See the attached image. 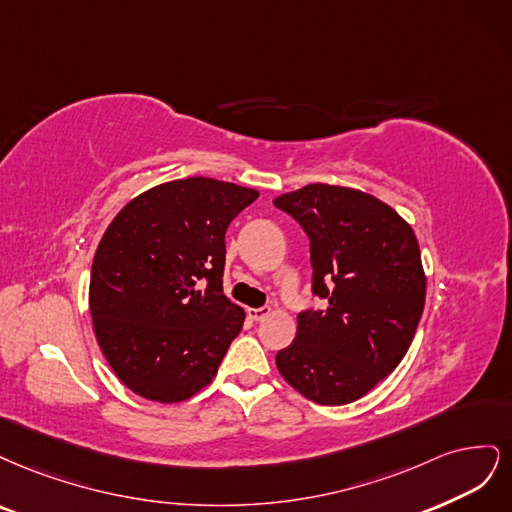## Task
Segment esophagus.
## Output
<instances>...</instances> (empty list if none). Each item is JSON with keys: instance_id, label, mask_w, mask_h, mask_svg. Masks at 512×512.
<instances>
[{"instance_id": "34e87169", "label": "esophagus", "mask_w": 512, "mask_h": 512, "mask_svg": "<svg viewBox=\"0 0 512 512\" xmlns=\"http://www.w3.org/2000/svg\"><path fill=\"white\" fill-rule=\"evenodd\" d=\"M270 315V308L268 306H261V308H249V317L253 321H263Z\"/></svg>"}]
</instances>
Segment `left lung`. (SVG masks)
Masks as SVG:
<instances>
[{
  "instance_id": "obj_1",
  "label": "left lung",
  "mask_w": 512,
  "mask_h": 512,
  "mask_svg": "<svg viewBox=\"0 0 512 512\" xmlns=\"http://www.w3.org/2000/svg\"><path fill=\"white\" fill-rule=\"evenodd\" d=\"M310 240L312 295L278 372L308 400L351 404L404 359L425 304V274L412 227L357 189L308 185L274 200Z\"/></svg>"
}]
</instances>
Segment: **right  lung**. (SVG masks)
<instances>
[{"instance_id":"obj_1","label":"right lung","mask_w":512,"mask_h":512,"mask_svg":"<svg viewBox=\"0 0 512 512\" xmlns=\"http://www.w3.org/2000/svg\"><path fill=\"white\" fill-rule=\"evenodd\" d=\"M255 189L193 176L131 200L106 229L89 306L110 368L146 400L180 402L206 387L244 310L223 293L225 232Z\"/></svg>"}]
</instances>
